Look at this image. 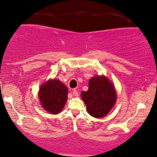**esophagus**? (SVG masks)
I'll use <instances>...</instances> for the list:
<instances>
[{
	"mask_svg": "<svg viewBox=\"0 0 157 157\" xmlns=\"http://www.w3.org/2000/svg\"><path fill=\"white\" fill-rule=\"evenodd\" d=\"M73 95H74V96H75V97L78 96V95H79V92H77V90H73Z\"/></svg>",
	"mask_w": 157,
	"mask_h": 157,
	"instance_id": "obj_1",
	"label": "esophagus"
}]
</instances>
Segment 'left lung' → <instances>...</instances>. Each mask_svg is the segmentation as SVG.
Returning <instances> with one entry per match:
<instances>
[{"label": "left lung", "instance_id": "1", "mask_svg": "<svg viewBox=\"0 0 157 157\" xmlns=\"http://www.w3.org/2000/svg\"><path fill=\"white\" fill-rule=\"evenodd\" d=\"M82 99L92 117L101 118L110 112L117 101L114 86L105 76H95L89 81V90L81 92Z\"/></svg>", "mask_w": 157, "mask_h": 157}]
</instances>
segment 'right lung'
I'll use <instances>...</instances> for the list:
<instances>
[{
    "instance_id": "obj_1",
    "label": "right lung",
    "mask_w": 157,
    "mask_h": 157,
    "mask_svg": "<svg viewBox=\"0 0 157 157\" xmlns=\"http://www.w3.org/2000/svg\"><path fill=\"white\" fill-rule=\"evenodd\" d=\"M67 86L59 80H49L43 84L39 90V98L42 107L52 114L62 110L67 99Z\"/></svg>"
}]
</instances>
